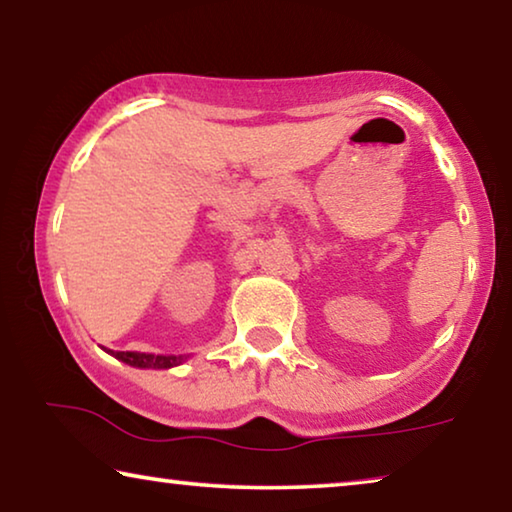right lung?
I'll list each match as a JSON object with an SVG mask.
<instances>
[{"instance_id":"obj_1","label":"right lung","mask_w":512,"mask_h":512,"mask_svg":"<svg viewBox=\"0 0 512 512\" xmlns=\"http://www.w3.org/2000/svg\"><path fill=\"white\" fill-rule=\"evenodd\" d=\"M110 352L112 357L128 363V366H135V368H171V366H178L180 361L185 357H164V354H144V352Z\"/></svg>"}]
</instances>
